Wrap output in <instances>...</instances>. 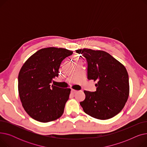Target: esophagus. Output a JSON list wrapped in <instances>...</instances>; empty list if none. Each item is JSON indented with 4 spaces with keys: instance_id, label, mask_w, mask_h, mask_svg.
<instances>
[{
    "instance_id": "obj_1",
    "label": "esophagus",
    "mask_w": 147,
    "mask_h": 147,
    "mask_svg": "<svg viewBox=\"0 0 147 147\" xmlns=\"http://www.w3.org/2000/svg\"><path fill=\"white\" fill-rule=\"evenodd\" d=\"M77 91H78V90H74V89H71V93L74 94H75V93H76V92H77Z\"/></svg>"
}]
</instances>
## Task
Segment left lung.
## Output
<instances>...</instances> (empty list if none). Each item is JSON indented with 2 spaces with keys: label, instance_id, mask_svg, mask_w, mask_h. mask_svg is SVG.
<instances>
[{
  "label": "left lung",
  "instance_id": "left-lung-1",
  "mask_svg": "<svg viewBox=\"0 0 147 147\" xmlns=\"http://www.w3.org/2000/svg\"><path fill=\"white\" fill-rule=\"evenodd\" d=\"M88 62V79L96 81V90H84L86 95L80 104L90 116L107 120L119 114L129 95V76L125 67L103 51L84 48L76 51Z\"/></svg>",
  "mask_w": 147,
  "mask_h": 147
}]
</instances>
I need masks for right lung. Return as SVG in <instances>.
<instances>
[{"label": "right lung", "instance_id": "add662e5", "mask_svg": "<svg viewBox=\"0 0 147 147\" xmlns=\"http://www.w3.org/2000/svg\"><path fill=\"white\" fill-rule=\"evenodd\" d=\"M73 51L50 47L31 56L18 74V93L24 110L32 119L42 123L55 120L63 115L71 89L50 85L58 70Z\"/></svg>", "mask_w": 147, "mask_h": 147}]
</instances>
